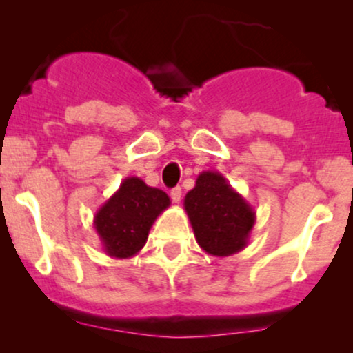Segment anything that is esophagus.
<instances>
[{"mask_svg": "<svg viewBox=\"0 0 353 353\" xmlns=\"http://www.w3.org/2000/svg\"><path fill=\"white\" fill-rule=\"evenodd\" d=\"M181 197H182V189L181 188H174L171 190V199H172L174 204H179Z\"/></svg>", "mask_w": 353, "mask_h": 353, "instance_id": "esophagus-1", "label": "esophagus"}]
</instances>
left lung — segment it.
<instances>
[{
	"instance_id": "obj_1",
	"label": "left lung",
	"mask_w": 353,
	"mask_h": 353,
	"mask_svg": "<svg viewBox=\"0 0 353 353\" xmlns=\"http://www.w3.org/2000/svg\"><path fill=\"white\" fill-rule=\"evenodd\" d=\"M197 244L214 257H229L249 244L255 224L252 205L217 171H202L184 197Z\"/></svg>"
}]
</instances>
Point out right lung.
Segmentation results:
<instances>
[{"instance_id": "obj_1", "label": "right lung", "mask_w": 353, "mask_h": 353, "mask_svg": "<svg viewBox=\"0 0 353 353\" xmlns=\"http://www.w3.org/2000/svg\"><path fill=\"white\" fill-rule=\"evenodd\" d=\"M169 205L171 199L164 190L149 188L139 177H125L92 221L104 252L114 259L134 257Z\"/></svg>"}]
</instances>
